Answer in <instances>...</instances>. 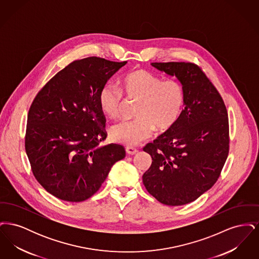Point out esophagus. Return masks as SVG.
Masks as SVG:
<instances>
[{
	"label": "esophagus",
	"mask_w": 259,
	"mask_h": 259,
	"mask_svg": "<svg viewBox=\"0 0 259 259\" xmlns=\"http://www.w3.org/2000/svg\"><path fill=\"white\" fill-rule=\"evenodd\" d=\"M126 152L130 155H133V154H136L138 152V149L133 148V147H126Z\"/></svg>",
	"instance_id": "1"
}]
</instances>
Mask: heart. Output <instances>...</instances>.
<instances>
[{"label": "heart", "instance_id": "1", "mask_svg": "<svg viewBox=\"0 0 259 259\" xmlns=\"http://www.w3.org/2000/svg\"><path fill=\"white\" fill-rule=\"evenodd\" d=\"M122 92L137 102L132 121H121L111 128V139L135 146L153 134L169 131L179 121L185 105V90L177 79H166L146 70H136L124 77L120 89L103 87L99 93L102 112L111 118L119 116L123 104Z\"/></svg>", "mask_w": 259, "mask_h": 259}]
</instances>
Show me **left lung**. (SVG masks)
Wrapping results in <instances>:
<instances>
[{"label": "left lung", "instance_id": "left-lung-1", "mask_svg": "<svg viewBox=\"0 0 259 259\" xmlns=\"http://www.w3.org/2000/svg\"><path fill=\"white\" fill-rule=\"evenodd\" d=\"M151 65L183 83L185 105L176 125L144 148L152 163L143 183L162 204L182 206L209 190L221 176L229 152L228 114L221 94L196 64Z\"/></svg>", "mask_w": 259, "mask_h": 259}]
</instances>
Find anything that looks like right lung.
I'll return each mask as SVG.
<instances>
[{
	"label": "right lung",
	"instance_id": "1",
	"mask_svg": "<svg viewBox=\"0 0 259 259\" xmlns=\"http://www.w3.org/2000/svg\"><path fill=\"white\" fill-rule=\"evenodd\" d=\"M127 63L87 57L70 63L42 87L28 112L25 149L36 180L68 202L94 195L122 146H100L107 138L99 93Z\"/></svg>",
	"mask_w": 259,
	"mask_h": 259
}]
</instances>
